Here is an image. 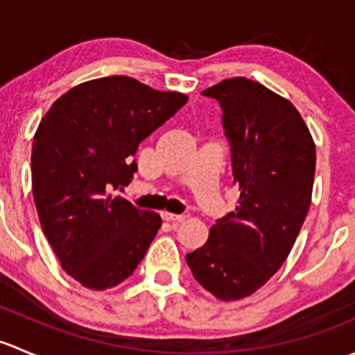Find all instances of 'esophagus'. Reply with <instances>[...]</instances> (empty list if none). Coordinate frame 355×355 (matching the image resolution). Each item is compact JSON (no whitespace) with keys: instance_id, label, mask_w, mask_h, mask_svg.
Masks as SVG:
<instances>
[{"instance_id":"esophagus-1","label":"esophagus","mask_w":355,"mask_h":355,"mask_svg":"<svg viewBox=\"0 0 355 355\" xmlns=\"http://www.w3.org/2000/svg\"><path fill=\"white\" fill-rule=\"evenodd\" d=\"M161 216H163V220L166 221H184L185 218H187L185 214H175V213H168V211H163Z\"/></svg>"}]
</instances>
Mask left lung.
<instances>
[{
  "label": "left lung",
  "mask_w": 355,
  "mask_h": 355,
  "mask_svg": "<svg viewBox=\"0 0 355 355\" xmlns=\"http://www.w3.org/2000/svg\"><path fill=\"white\" fill-rule=\"evenodd\" d=\"M202 94L223 110L241 198L185 261L216 299L241 300L280 270L295 244L311 206L316 146L295 106L259 82L225 78Z\"/></svg>",
  "instance_id": "8db88e82"
}]
</instances>
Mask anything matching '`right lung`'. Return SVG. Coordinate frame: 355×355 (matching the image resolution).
<instances>
[{
  "mask_svg": "<svg viewBox=\"0 0 355 355\" xmlns=\"http://www.w3.org/2000/svg\"><path fill=\"white\" fill-rule=\"evenodd\" d=\"M125 75L84 82L56 99L32 142V194L63 270L91 290L127 280L161 227L120 198L139 144L187 103Z\"/></svg>",
  "mask_w": 355,
  "mask_h": 355,
  "instance_id": "1",
  "label": "right lung"
}]
</instances>
